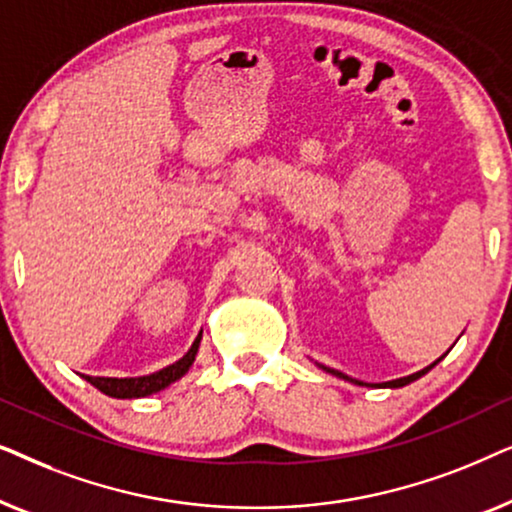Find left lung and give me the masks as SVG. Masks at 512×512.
Listing matches in <instances>:
<instances>
[{"label":"left lung","mask_w":512,"mask_h":512,"mask_svg":"<svg viewBox=\"0 0 512 512\" xmlns=\"http://www.w3.org/2000/svg\"><path fill=\"white\" fill-rule=\"evenodd\" d=\"M440 359H443V356H440ZM438 359V361H440ZM438 361H433L431 363V366H426L424 370H419V373H415V375H408V377H401V380H391V382H384V384H380V387H391V389H398V387H405V384H410V382H415V380H419V377H422V375H426V373H429V370L433 368V366H436V363ZM321 368H324L326 370V373H331V375H335V377H342V380H349V382H354V384H359V387H363V384H366V382H361V380H352V377H347V375H342L340 373V370H333V368H326V366H321Z\"/></svg>","instance_id":"8db88e82"}]
</instances>
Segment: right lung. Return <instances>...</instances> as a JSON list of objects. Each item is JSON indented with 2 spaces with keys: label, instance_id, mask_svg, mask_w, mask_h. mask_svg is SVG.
I'll list each match as a JSON object with an SVG mask.
<instances>
[{
  "label": "right lung",
  "instance_id": "add662e5",
  "mask_svg": "<svg viewBox=\"0 0 512 512\" xmlns=\"http://www.w3.org/2000/svg\"><path fill=\"white\" fill-rule=\"evenodd\" d=\"M200 338L202 331L195 338L193 347L188 349L186 356H181L177 363L167 366L163 370L153 375H144V377H90L86 375V380L93 384L95 389H100L102 394H107L111 398H142L149 394H156V391L170 387L172 382H177L179 377H184L188 373V368L193 366L195 354H198L200 347Z\"/></svg>",
  "mask_w": 512,
  "mask_h": 512
}]
</instances>
